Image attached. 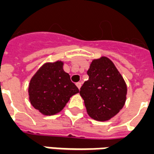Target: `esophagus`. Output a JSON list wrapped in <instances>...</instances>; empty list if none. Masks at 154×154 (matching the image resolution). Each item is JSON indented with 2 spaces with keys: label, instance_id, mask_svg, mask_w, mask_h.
<instances>
[{
  "label": "esophagus",
  "instance_id": "esophagus-1",
  "mask_svg": "<svg viewBox=\"0 0 154 154\" xmlns=\"http://www.w3.org/2000/svg\"><path fill=\"white\" fill-rule=\"evenodd\" d=\"M82 84L80 83V82H78V83H76V86H77V88H78L79 89L80 88V87H81Z\"/></svg>",
  "mask_w": 154,
  "mask_h": 154
}]
</instances>
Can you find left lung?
I'll return each mask as SVG.
<instances>
[{
	"label": "left lung",
	"mask_w": 154,
	"mask_h": 154,
	"mask_svg": "<svg viewBox=\"0 0 154 154\" xmlns=\"http://www.w3.org/2000/svg\"><path fill=\"white\" fill-rule=\"evenodd\" d=\"M88 79L80 88L88 114L97 121H106L123 107L127 95L124 79L110 60H93L88 70Z\"/></svg>",
	"instance_id": "left-lung-1"
}]
</instances>
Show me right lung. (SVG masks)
<instances>
[{"label": "right lung", "instance_id": "add662e5", "mask_svg": "<svg viewBox=\"0 0 154 154\" xmlns=\"http://www.w3.org/2000/svg\"><path fill=\"white\" fill-rule=\"evenodd\" d=\"M63 63H47L38 70L29 84V98L35 109L45 115H53L64 108L78 88L62 69Z\"/></svg>", "mask_w": 154, "mask_h": 154}]
</instances>
